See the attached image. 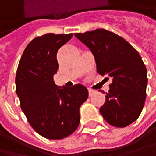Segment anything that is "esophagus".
<instances>
[{"label":"esophagus","instance_id":"obj_1","mask_svg":"<svg viewBox=\"0 0 156 156\" xmlns=\"http://www.w3.org/2000/svg\"><path fill=\"white\" fill-rule=\"evenodd\" d=\"M88 94H89V96H92L94 94V91L92 90V89H90V88H88Z\"/></svg>","mask_w":156,"mask_h":156}]
</instances>
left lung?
<instances>
[{"label": "left lung", "mask_w": 156, "mask_h": 156, "mask_svg": "<svg viewBox=\"0 0 156 156\" xmlns=\"http://www.w3.org/2000/svg\"><path fill=\"white\" fill-rule=\"evenodd\" d=\"M75 36L93 53L98 73L112 78L105 103L100 108L103 118L120 128L136 121L145 104L147 84L140 54L122 37L105 29Z\"/></svg>", "instance_id": "left-lung-1"}]
</instances>
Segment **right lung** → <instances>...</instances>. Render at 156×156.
<instances>
[{
	"mask_svg": "<svg viewBox=\"0 0 156 156\" xmlns=\"http://www.w3.org/2000/svg\"><path fill=\"white\" fill-rule=\"evenodd\" d=\"M73 33H48L28 44L16 75V92L32 128L49 140H61L74 133L79 124V108L88 98L87 87L78 84L59 87L54 75L59 64L56 54Z\"/></svg>",
	"mask_w": 156,
	"mask_h": 156,
	"instance_id": "1",
	"label": "right lung"
}]
</instances>
